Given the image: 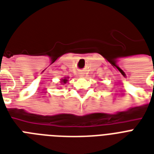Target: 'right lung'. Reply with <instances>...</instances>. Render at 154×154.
I'll return each mask as SVG.
<instances>
[{
    "mask_svg": "<svg viewBox=\"0 0 154 154\" xmlns=\"http://www.w3.org/2000/svg\"><path fill=\"white\" fill-rule=\"evenodd\" d=\"M68 82V80H67V77H65L64 79H62V81H61V82H62L63 84H65L66 82Z\"/></svg>",
    "mask_w": 154,
    "mask_h": 154,
    "instance_id": "add662e5",
    "label": "right lung"
}]
</instances>
